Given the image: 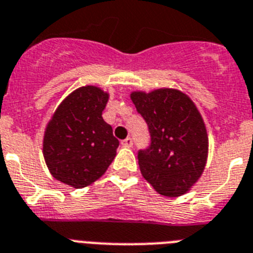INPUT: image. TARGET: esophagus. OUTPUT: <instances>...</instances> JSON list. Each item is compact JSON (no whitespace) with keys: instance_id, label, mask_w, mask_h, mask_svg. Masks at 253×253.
Instances as JSON below:
<instances>
[{"instance_id":"esophagus-1","label":"esophagus","mask_w":253,"mask_h":253,"mask_svg":"<svg viewBox=\"0 0 253 253\" xmlns=\"http://www.w3.org/2000/svg\"><path fill=\"white\" fill-rule=\"evenodd\" d=\"M121 144H122L125 148H131V146H132V144H133V140L131 139V137H127V139L122 140V143H121Z\"/></svg>"}]
</instances>
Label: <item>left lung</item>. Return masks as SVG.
I'll return each mask as SVG.
<instances>
[{"instance_id":"left-lung-1","label":"left lung","mask_w":253,"mask_h":253,"mask_svg":"<svg viewBox=\"0 0 253 253\" xmlns=\"http://www.w3.org/2000/svg\"><path fill=\"white\" fill-rule=\"evenodd\" d=\"M131 100L150 133L149 148L137 153L141 175L161 195L185 194L202 175L209 154L202 116L192 99L175 88L133 91Z\"/></svg>"}]
</instances>
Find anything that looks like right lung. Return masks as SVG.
Masks as SVG:
<instances>
[{
    "mask_svg": "<svg viewBox=\"0 0 253 253\" xmlns=\"http://www.w3.org/2000/svg\"><path fill=\"white\" fill-rule=\"evenodd\" d=\"M109 94L84 86L55 110L43 136L44 162L51 175L72 188H84L104 175L120 141L103 120Z\"/></svg>",
    "mask_w": 253,
    "mask_h": 253,
    "instance_id": "right-lung-1",
    "label": "right lung"
}]
</instances>
